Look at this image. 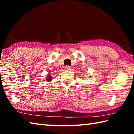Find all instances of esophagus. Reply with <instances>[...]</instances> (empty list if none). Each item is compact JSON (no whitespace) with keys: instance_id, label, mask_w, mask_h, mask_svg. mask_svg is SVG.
I'll list each match as a JSON object with an SVG mask.
<instances>
[{"instance_id":"34e87169","label":"esophagus","mask_w":134,"mask_h":134,"mask_svg":"<svg viewBox=\"0 0 134 134\" xmlns=\"http://www.w3.org/2000/svg\"><path fill=\"white\" fill-rule=\"evenodd\" d=\"M65 69H66L67 70H70V66H69V65H66V66L65 67Z\"/></svg>"}]
</instances>
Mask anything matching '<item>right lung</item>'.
Listing matches in <instances>:
<instances>
[{
	"label": "right lung",
	"instance_id": "1",
	"mask_svg": "<svg viewBox=\"0 0 134 134\" xmlns=\"http://www.w3.org/2000/svg\"><path fill=\"white\" fill-rule=\"evenodd\" d=\"M51 79H52V77L51 76H48L47 77V81H50V80H51Z\"/></svg>",
	"mask_w": 134,
	"mask_h": 134
}]
</instances>
